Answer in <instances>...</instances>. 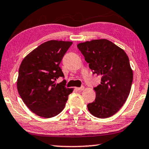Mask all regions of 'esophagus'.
Here are the masks:
<instances>
[{"label":"esophagus","mask_w":149,"mask_h":149,"mask_svg":"<svg viewBox=\"0 0 149 149\" xmlns=\"http://www.w3.org/2000/svg\"><path fill=\"white\" fill-rule=\"evenodd\" d=\"M75 89H76L77 90L81 91V90H84V86H81V87H79V88H75Z\"/></svg>","instance_id":"1"}]
</instances>
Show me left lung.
Returning a JSON list of instances; mask_svg holds the SVG:
<instances>
[{
	"label": "left lung",
	"mask_w": 149,
	"mask_h": 149,
	"mask_svg": "<svg viewBox=\"0 0 149 149\" xmlns=\"http://www.w3.org/2000/svg\"><path fill=\"white\" fill-rule=\"evenodd\" d=\"M93 74L101 75L94 88L96 99L88 104L93 116L106 118L116 114L125 103L131 89L133 74L124 51L107 39L92 40L77 45Z\"/></svg>",
	"instance_id": "obj_1"
}]
</instances>
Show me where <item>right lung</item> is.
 Wrapping results in <instances>:
<instances>
[{
    "mask_svg": "<svg viewBox=\"0 0 149 149\" xmlns=\"http://www.w3.org/2000/svg\"><path fill=\"white\" fill-rule=\"evenodd\" d=\"M72 42L52 40L31 52L21 62L17 79V90L26 106L37 116L52 118L65 106L73 88L65 87L64 74L59 64Z\"/></svg>",
    "mask_w": 149,
    "mask_h": 149,
    "instance_id": "1",
    "label": "right lung"
}]
</instances>
